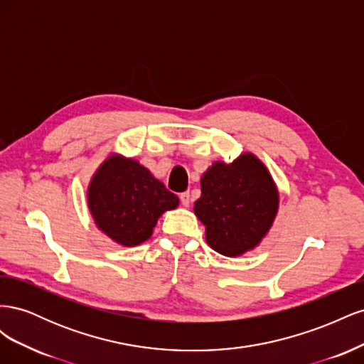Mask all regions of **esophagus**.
<instances>
[{"label": "esophagus", "instance_id": "34e87169", "mask_svg": "<svg viewBox=\"0 0 364 364\" xmlns=\"http://www.w3.org/2000/svg\"><path fill=\"white\" fill-rule=\"evenodd\" d=\"M190 202H191V197H190V193L185 191V193H181V203L183 206H190Z\"/></svg>", "mask_w": 364, "mask_h": 364}]
</instances>
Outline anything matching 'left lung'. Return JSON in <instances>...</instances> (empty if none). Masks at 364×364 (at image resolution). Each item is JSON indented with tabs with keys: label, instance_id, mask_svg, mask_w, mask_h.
<instances>
[{
	"label": "left lung",
	"instance_id": "obj_1",
	"mask_svg": "<svg viewBox=\"0 0 364 364\" xmlns=\"http://www.w3.org/2000/svg\"><path fill=\"white\" fill-rule=\"evenodd\" d=\"M194 213L206 241L225 257H238L269 232L278 211L277 185L264 164L245 153L232 164L215 162L203 173Z\"/></svg>",
	"mask_w": 364,
	"mask_h": 364
}]
</instances>
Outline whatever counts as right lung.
Listing matches in <instances>:
<instances>
[{
    "mask_svg": "<svg viewBox=\"0 0 364 364\" xmlns=\"http://www.w3.org/2000/svg\"><path fill=\"white\" fill-rule=\"evenodd\" d=\"M178 205V196L146 167L123 156L107 158L87 188V206L98 229L127 247L149 240L158 218Z\"/></svg>",
    "mask_w": 364,
    "mask_h": 364,
    "instance_id": "obj_1",
    "label": "right lung"
}]
</instances>
